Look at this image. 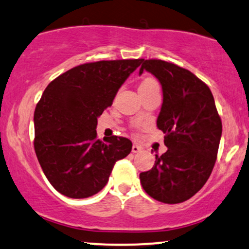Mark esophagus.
Segmentation results:
<instances>
[{
  "mask_svg": "<svg viewBox=\"0 0 249 249\" xmlns=\"http://www.w3.org/2000/svg\"><path fill=\"white\" fill-rule=\"evenodd\" d=\"M131 151H133L134 154L140 153V151H141V147H140V145H137V144H135V143H134L133 147H131Z\"/></svg>",
  "mask_w": 249,
  "mask_h": 249,
  "instance_id": "34e87169",
  "label": "esophagus"
}]
</instances>
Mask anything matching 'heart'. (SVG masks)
Returning <instances> with one entry per match:
<instances>
[{"label":"heart","mask_w":249,"mask_h":249,"mask_svg":"<svg viewBox=\"0 0 249 249\" xmlns=\"http://www.w3.org/2000/svg\"><path fill=\"white\" fill-rule=\"evenodd\" d=\"M154 87H160L159 83H157V81L153 78H145L141 83V85H140L139 89H154Z\"/></svg>","instance_id":"1"}]
</instances>
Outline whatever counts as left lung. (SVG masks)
Returning a JSON list of instances; mask_svg holds the SVG:
<instances>
[{"label":"left lung","instance_id":"left-lung-1","mask_svg":"<svg viewBox=\"0 0 249 249\" xmlns=\"http://www.w3.org/2000/svg\"><path fill=\"white\" fill-rule=\"evenodd\" d=\"M150 72L162 85L157 127L166 153L156 155L151 170L141 172L154 199L178 204L190 199L209 179L217 160L223 124L211 89L189 70L160 59H142L140 74Z\"/></svg>","mask_w":249,"mask_h":249}]
</instances>
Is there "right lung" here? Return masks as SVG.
Returning a JSON list of instances; mask_svg holds the SVG:
<instances>
[{"label":"right lung","instance_id":"add662e5","mask_svg":"<svg viewBox=\"0 0 249 249\" xmlns=\"http://www.w3.org/2000/svg\"><path fill=\"white\" fill-rule=\"evenodd\" d=\"M142 59L101 60L73 67L48 85L35 109L34 147L51 185L70 198L104 189L116 160L133 143L121 136L96 137L98 118Z\"/></svg>","mask_w":249,"mask_h":249}]
</instances>
